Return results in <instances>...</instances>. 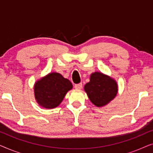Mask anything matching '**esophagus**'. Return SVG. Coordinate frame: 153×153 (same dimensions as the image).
Wrapping results in <instances>:
<instances>
[{
	"mask_svg": "<svg viewBox=\"0 0 153 153\" xmlns=\"http://www.w3.org/2000/svg\"><path fill=\"white\" fill-rule=\"evenodd\" d=\"M74 88L77 90H80L82 88V83H78V84H76L74 85Z\"/></svg>",
	"mask_w": 153,
	"mask_h": 153,
	"instance_id": "obj_1",
	"label": "esophagus"
}]
</instances>
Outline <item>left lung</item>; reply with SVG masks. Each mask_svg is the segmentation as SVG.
I'll return each instance as SVG.
<instances>
[{
	"label": "left lung",
	"mask_w": 153,
	"mask_h": 153,
	"mask_svg": "<svg viewBox=\"0 0 153 153\" xmlns=\"http://www.w3.org/2000/svg\"><path fill=\"white\" fill-rule=\"evenodd\" d=\"M90 101L97 107H102L109 103L118 93V84L112 77L100 72L92 73L90 81L84 86Z\"/></svg>",
	"instance_id": "left-lung-1"
}]
</instances>
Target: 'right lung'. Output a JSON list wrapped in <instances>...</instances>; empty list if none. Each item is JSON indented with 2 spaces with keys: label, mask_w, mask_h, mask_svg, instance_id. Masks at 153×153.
Returning a JSON list of instances; mask_svg holds the SVG:
<instances>
[{
  "label": "right lung",
  "mask_w": 153,
  "mask_h": 153,
  "mask_svg": "<svg viewBox=\"0 0 153 153\" xmlns=\"http://www.w3.org/2000/svg\"><path fill=\"white\" fill-rule=\"evenodd\" d=\"M72 87L70 81L64 78L60 73L50 72L35 83V100L42 107L54 108L61 103Z\"/></svg>",
  "instance_id": "right-lung-1"
}]
</instances>
